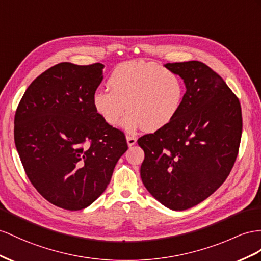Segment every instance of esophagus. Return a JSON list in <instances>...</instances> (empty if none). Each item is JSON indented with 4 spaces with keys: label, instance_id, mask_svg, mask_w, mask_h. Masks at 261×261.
<instances>
[{
    "label": "esophagus",
    "instance_id": "34e87169",
    "mask_svg": "<svg viewBox=\"0 0 261 261\" xmlns=\"http://www.w3.org/2000/svg\"><path fill=\"white\" fill-rule=\"evenodd\" d=\"M137 142V138L132 137V136H126V143H128L129 146L135 145Z\"/></svg>",
    "mask_w": 261,
    "mask_h": 261
}]
</instances>
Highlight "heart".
Segmentation results:
<instances>
[{"instance_id":"heart-1","label":"heart","mask_w":261,"mask_h":261,"mask_svg":"<svg viewBox=\"0 0 261 261\" xmlns=\"http://www.w3.org/2000/svg\"><path fill=\"white\" fill-rule=\"evenodd\" d=\"M108 90H97L92 106L103 121L117 126L126 110L123 126L158 131L178 115L184 85L175 72L156 63L130 61L118 65L108 78Z\"/></svg>"}]
</instances>
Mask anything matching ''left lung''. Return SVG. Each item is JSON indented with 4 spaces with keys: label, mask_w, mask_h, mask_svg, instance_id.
Returning a JSON list of instances; mask_svg holds the SVG:
<instances>
[{
    "label": "left lung",
    "mask_w": 261,
    "mask_h": 261,
    "mask_svg": "<svg viewBox=\"0 0 261 261\" xmlns=\"http://www.w3.org/2000/svg\"><path fill=\"white\" fill-rule=\"evenodd\" d=\"M184 80L178 115L138 140L140 174L150 194L173 211L199 204L222 185L238 154L243 131L239 100L224 79L197 61L164 65Z\"/></svg>",
    "instance_id": "obj_1"
}]
</instances>
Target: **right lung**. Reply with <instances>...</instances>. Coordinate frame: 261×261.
Returning a JSON list of instances; mask_svg holds the SVG:
<instances>
[{
	"label": "right lung",
	"mask_w": 261,
	"mask_h": 261,
	"mask_svg": "<svg viewBox=\"0 0 261 261\" xmlns=\"http://www.w3.org/2000/svg\"><path fill=\"white\" fill-rule=\"evenodd\" d=\"M102 68L100 63L50 67L29 86L15 112L14 141L26 175L45 199L64 210L95 202L128 150L124 133L92 106Z\"/></svg>",
	"instance_id": "right-lung-1"
}]
</instances>
